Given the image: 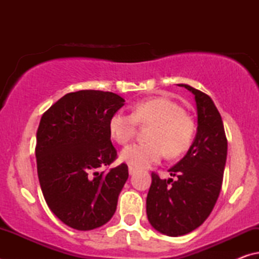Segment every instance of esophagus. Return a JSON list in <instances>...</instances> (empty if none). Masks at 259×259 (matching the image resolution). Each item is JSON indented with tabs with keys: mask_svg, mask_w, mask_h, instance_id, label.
Segmentation results:
<instances>
[{
	"mask_svg": "<svg viewBox=\"0 0 259 259\" xmlns=\"http://www.w3.org/2000/svg\"><path fill=\"white\" fill-rule=\"evenodd\" d=\"M136 171H137V169L134 168V166L129 165V175H131V176H133V175L136 174Z\"/></svg>",
	"mask_w": 259,
	"mask_h": 259,
	"instance_id": "1",
	"label": "esophagus"
}]
</instances>
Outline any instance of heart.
<instances>
[{
    "label": "heart",
    "mask_w": 259,
    "mask_h": 259,
    "mask_svg": "<svg viewBox=\"0 0 259 259\" xmlns=\"http://www.w3.org/2000/svg\"><path fill=\"white\" fill-rule=\"evenodd\" d=\"M138 123L153 124L147 143H134L120 153L121 160L136 169H146L160 162L164 153L171 157L181 155L190 148L194 137L195 124L184 108L174 100L154 97L134 106L133 114L116 112L108 122L112 137L125 144L134 137Z\"/></svg>",
    "instance_id": "b5f03b06"
}]
</instances>
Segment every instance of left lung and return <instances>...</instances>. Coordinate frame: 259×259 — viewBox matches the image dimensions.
Wrapping results in <instances>:
<instances>
[{
	"label": "left lung",
	"mask_w": 259,
	"mask_h": 259,
	"mask_svg": "<svg viewBox=\"0 0 259 259\" xmlns=\"http://www.w3.org/2000/svg\"><path fill=\"white\" fill-rule=\"evenodd\" d=\"M194 95L198 128L186 155L168 171L176 179L152 174L147 218L162 234L181 236L198 229L216 204L224 175L227 139L221 114L208 95L177 84Z\"/></svg>",
	"instance_id": "obj_1"
}]
</instances>
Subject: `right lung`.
I'll return each instance as SVG.
<instances>
[{"mask_svg":"<svg viewBox=\"0 0 259 259\" xmlns=\"http://www.w3.org/2000/svg\"><path fill=\"white\" fill-rule=\"evenodd\" d=\"M124 102L108 91L80 90L41 117L35 148L41 190L51 211L74 230L103 226L116 210L128 165L99 168L116 159L108 122Z\"/></svg>","mask_w":259,"mask_h":259,"instance_id":"add662e5","label":"right lung"}]
</instances>
